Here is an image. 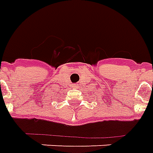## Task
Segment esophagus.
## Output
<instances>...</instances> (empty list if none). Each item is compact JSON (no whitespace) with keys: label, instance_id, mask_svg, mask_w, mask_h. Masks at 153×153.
Listing matches in <instances>:
<instances>
[{"label":"esophagus","instance_id":"1","mask_svg":"<svg viewBox=\"0 0 153 153\" xmlns=\"http://www.w3.org/2000/svg\"><path fill=\"white\" fill-rule=\"evenodd\" d=\"M73 87H74V88H75V89H77V88L79 87V85H77V84H74V85H73Z\"/></svg>","mask_w":153,"mask_h":153}]
</instances>
